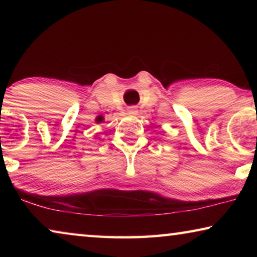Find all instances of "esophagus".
<instances>
[{
	"label": "esophagus",
	"instance_id": "34e87169",
	"mask_svg": "<svg viewBox=\"0 0 257 257\" xmlns=\"http://www.w3.org/2000/svg\"><path fill=\"white\" fill-rule=\"evenodd\" d=\"M138 113V111H137V108H136V106H129L128 107V114H137Z\"/></svg>",
	"mask_w": 257,
	"mask_h": 257
}]
</instances>
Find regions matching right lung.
<instances>
[{
  "mask_svg": "<svg viewBox=\"0 0 257 257\" xmlns=\"http://www.w3.org/2000/svg\"><path fill=\"white\" fill-rule=\"evenodd\" d=\"M102 121H103V116L102 115H98L97 118H96V122L99 123V122H102Z\"/></svg>",
  "mask_w": 257,
  "mask_h": 257,
  "instance_id": "obj_1",
  "label": "right lung"
}]
</instances>
